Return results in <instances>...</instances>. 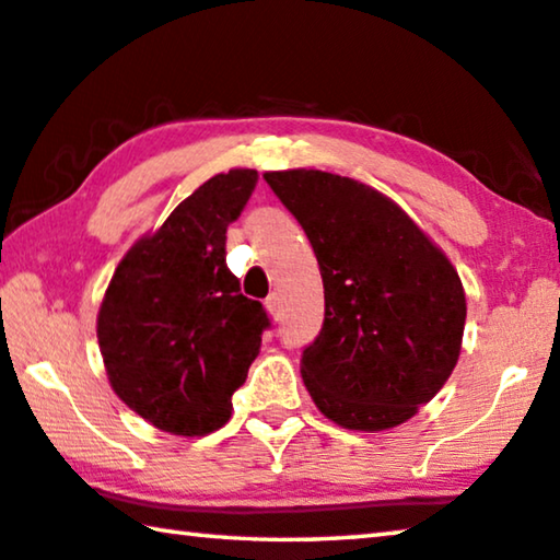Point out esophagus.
<instances>
[{
	"instance_id": "34e87169",
	"label": "esophagus",
	"mask_w": 560,
	"mask_h": 560,
	"mask_svg": "<svg viewBox=\"0 0 560 560\" xmlns=\"http://www.w3.org/2000/svg\"><path fill=\"white\" fill-rule=\"evenodd\" d=\"M265 307L272 317H280V292H270L268 300H265Z\"/></svg>"
}]
</instances>
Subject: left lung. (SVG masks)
<instances>
[{
  "mask_svg": "<svg viewBox=\"0 0 560 560\" xmlns=\"http://www.w3.org/2000/svg\"><path fill=\"white\" fill-rule=\"evenodd\" d=\"M262 177L303 225L323 275L325 323L300 360L310 398L340 428H398L458 363V270L398 202L360 179L307 167Z\"/></svg>",
  "mask_w": 560,
  "mask_h": 560,
  "instance_id": "1",
  "label": "left lung"
}]
</instances>
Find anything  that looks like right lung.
Returning <instances> with one entry per match:
<instances>
[{"instance_id": "obj_1", "label": "right lung", "mask_w": 560, "mask_h": 560, "mask_svg": "<svg viewBox=\"0 0 560 560\" xmlns=\"http://www.w3.org/2000/svg\"><path fill=\"white\" fill-rule=\"evenodd\" d=\"M257 172L235 167L185 197L115 268L97 313L112 390L172 435H208L232 412V393L260 352L268 315L225 265L228 225Z\"/></svg>"}]
</instances>
